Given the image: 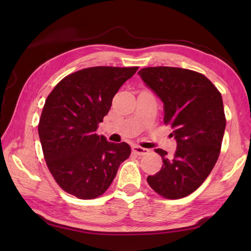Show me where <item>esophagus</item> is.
Wrapping results in <instances>:
<instances>
[{
	"label": "esophagus",
	"mask_w": 251,
	"mask_h": 251,
	"mask_svg": "<svg viewBox=\"0 0 251 251\" xmlns=\"http://www.w3.org/2000/svg\"><path fill=\"white\" fill-rule=\"evenodd\" d=\"M131 150H132V152H135L136 154H138V155H140V156L147 155V154L150 152V150H149V149L141 148L139 146H134V147H132Z\"/></svg>",
	"instance_id": "esophagus-1"
}]
</instances>
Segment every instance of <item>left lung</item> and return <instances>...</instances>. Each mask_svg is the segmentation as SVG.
Instances as JSON below:
<instances>
[{"mask_svg": "<svg viewBox=\"0 0 251 251\" xmlns=\"http://www.w3.org/2000/svg\"><path fill=\"white\" fill-rule=\"evenodd\" d=\"M164 103V122L177 142L173 156L162 149V169L148 183L166 199L178 200L199 189L220 154L226 129L221 94L201 73L182 68L151 67L138 72Z\"/></svg>", "mask_w": 251, "mask_h": 251, "instance_id": "8db88e82", "label": "left lung"}]
</instances>
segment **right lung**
<instances>
[{
	"instance_id": "right-lung-1",
	"label": "right lung",
	"mask_w": 251,
	"mask_h": 251,
	"mask_svg": "<svg viewBox=\"0 0 251 251\" xmlns=\"http://www.w3.org/2000/svg\"><path fill=\"white\" fill-rule=\"evenodd\" d=\"M138 67H93L74 72L47 97L39 137L47 166L62 190L77 199L103 194L129 157L126 142L112 143L96 130L112 99Z\"/></svg>"
}]
</instances>
